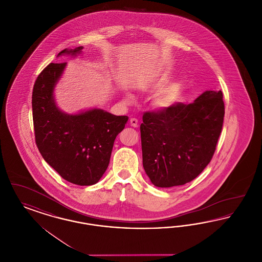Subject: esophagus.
I'll return each instance as SVG.
<instances>
[{"instance_id": "34e87169", "label": "esophagus", "mask_w": 262, "mask_h": 262, "mask_svg": "<svg viewBox=\"0 0 262 262\" xmlns=\"http://www.w3.org/2000/svg\"><path fill=\"white\" fill-rule=\"evenodd\" d=\"M129 123H130L132 126H135V127L138 126V120H137V118H132Z\"/></svg>"}]
</instances>
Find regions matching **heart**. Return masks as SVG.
Segmentation results:
<instances>
[{
    "instance_id": "obj_1",
    "label": "heart",
    "mask_w": 262,
    "mask_h": 262,
    "mask_svg": "<svg viewBox=\"0 0 262 262\" xmlns=\"http://www.w3.org/2000/svg\"><path fill=\"white\" fill-rule=\"evenodd\" d=\"M176 97H177V90L174 88H171L170 90L165 92L161 96H159L156 100V102L159 106L166 107V106H169L170 104H172L176 100Z\"/></svg>"
}]
</instances>
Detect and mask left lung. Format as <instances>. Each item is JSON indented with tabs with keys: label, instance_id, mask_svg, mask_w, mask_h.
Here are the masks:
<instances>
[{
	"label": "left lung",
	"instance_id": "obj_1",
	"mask_svg": "<svg viewBox=\"0 0 262 262\" xmlns=\"http://www.w3.org/2000/svg\"><path fill=\"white\" fill-rule=\"evenodd\" d=\"M225 106L221 90H208L193 103H176L143 114L142 163L154 186H182L211 161L220 137Z\"/></svg>",
	"mask_w": 262,
	"mask_h": 262
}]
</instances>
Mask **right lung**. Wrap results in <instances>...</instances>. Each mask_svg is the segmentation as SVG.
<instances>
[{"mask_svg":"<svg viewBox=\"0 0 262 262\" xmlns=\"http://www.w3.org/2000/svg\"><path fill=\"white\" fill-rule=\"evenodd\" d=\"M82 47L64 49L75 55ZM66 62H51L38 75L32 92V116L38 150L66 181L78 186L96 184L108 168L114 141L127 116L101 109L67 115L55 104L53 91Z\"/></svg>","mask_w":262,"mask_h":262,"instance_id":"right-lung-1","label":"right lung"}]
</instances>
